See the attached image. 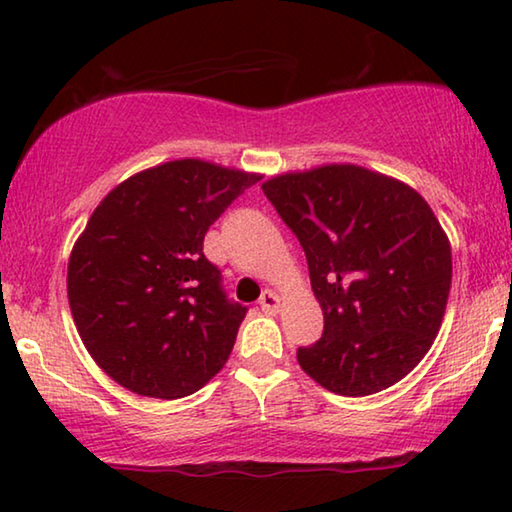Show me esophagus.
<instances>
[{"label":"esophagus","mask_w":512,"mask_h":512,"mask_svg":"<svg viewBox=\"0 0 512 512\" xmlns=\"http://www.w3.org/2000/svg\"><path fill=\"white\" fill-rule=\"evenodd\" d=\"M259 307H262L266 314H277V311H280V307H282V300H280V296H277L275 291L266 289L262 293V298H259Z\"/></svg>","instance_id":"1"}]
</instances>
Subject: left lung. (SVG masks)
Wrapping results in <instances>:
<instances>
[{"label": "left lung", "instance_id": "8db88e82", "mask_svg": "<svg viewBox=\"0 0 512 512\" xmlns=\"http://www.w3.org/2000/svg\"><path fill=\"white\" fill-rule=\"evenodd\" d=\"M262 189L305 250L325 318L300 368L348 397L404 379L438 336L452 287V246L429 203L350 162L280 173Z\"/></svg>", "mask_w": 512, "mask_h": 512}]
</instances>
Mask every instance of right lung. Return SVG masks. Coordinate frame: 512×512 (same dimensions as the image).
<instances>
[{
  "label": "right lung",
  "mask_w": 512,
  "mask_h": 512,
  "mask_svg": "<svg viewBox=\"0 0 512 512\" xmlns=\"http://www.w3.org/2000/svg\"><path fill=\"white\" fill-rule=\"evenodd\" d=\"M262 173L180 158L110 189L74 241L67 298L94 363L137 395L178 400L225 361L246 309L225 300L203 239Z\"/></svg>",
  "instance_id": "right-lung-1"
}]
</instances>
